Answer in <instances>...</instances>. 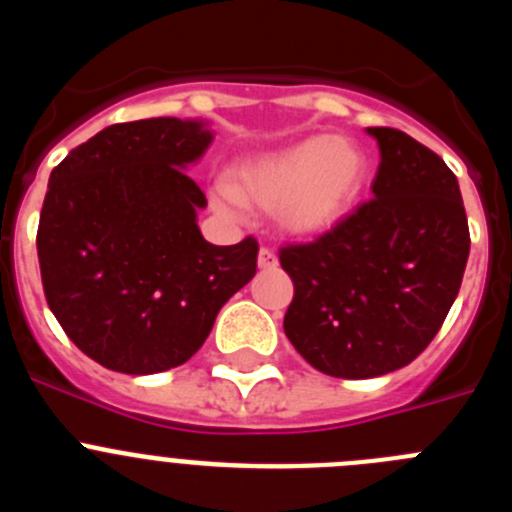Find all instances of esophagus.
Instances as JSON below:
<instances>
[{
  "label": "esophagus",
  "instance_id": "esophagus-1",
  "mask_svg": "<svg viewBox=\"0 0 512 512\" xmlns=\"http://www.w3.org/2000/svg\"><path fill=\"white\" fill-rule=\"evenodd\" d=\"M279 259H277V253L271 251V248L261 246L259 251V269H277Z\"/></svg>",
  "mask_w": 512,
  "mask_h": 512
}]
</instances>
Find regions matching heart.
Segmentation results:
<instances>
[{"label":"heart","mask_w":512,"mask_h":512,"mask_svg":"<svg viewBox=\"0 0 512 512\" xmlns=\"http://www.w3.org/2000/svg\"><path fill=\"white\" fill-rule=\"evenodd\" d=\"M366 179L369 158L356 140L310 135L238 164L233 184L220 182L212 197L228 215H241L248 200L274 212L287 233L318 235L351 215Z\"/></svg>","instance_id":"obj_1"}]
</instances>
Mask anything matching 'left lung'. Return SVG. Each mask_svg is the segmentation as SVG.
<instances>
[{"instance_id": "obj_1", "label": "left lung", "mask_w": 512, "mask_h": 512, "mask_svg": "<svg viewBox=\"0 0 512 512\" xmlns=\"http://www.w3.org/2000/svg\"><path fill=\"white\" fill-rule=\"evenodd\" d=\"M366 133L379 146L374 200L318 241L279 251L295 284L284 333L307 364L341 379L408 366L449 315L469 259L454 171L402 130Z\"/></svg>"}]
</instances>
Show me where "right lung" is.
I'll use <instances>...</instances> for the list:
<instances>
[{"instance_id":"add662e5","label":"right lung","mask_w":512,"mask_h":512,"mask_svg":"<svg viewBox=\"0 0 512 512\" xmlns=\"http://www.w3.org/2000/svg\"><path fill=\"white\" fill-rule=\"evenodd\" d=\"M205 120L110 125L51 171L38 225L48 307L76 346L122 374L184 364L217 312L256 274L259 243L212 246L187 174L210 148Z\"/></svg>"}]
</instances>
